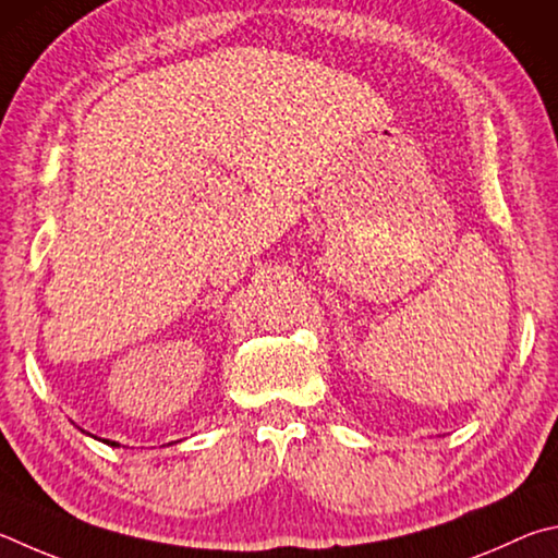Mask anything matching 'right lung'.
<instances>
[{
    "mask_svg": "<svg viewBox=\"0 0 558 558\" xmlns=\"http://www.w3.org/2000/svg\"><path fill=\"white\" fill-rule=\"evenodd\" d=\"M107 444H110V446H117V444H114V441H107Z\"/></svg>",
    "mask_w": 558,
    "mask_h": 558,
    "instance_id": "right-lung-1",
    "label": "right lung"
}]
</instances>
